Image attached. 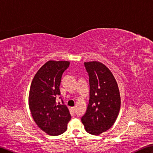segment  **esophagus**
Returning <instances> with one entry per match:
<instances>
[{"mask_svg": "<svg viewBox=\"0 0 153 153\" xmlns=\"http://www.w3.org/2000/svg\"><path fill=\"white\" fill-rule=\"evenodd\" d=\"M71 110H72L73 112H74L75 110H76V107H72V108H71Z\"/></svg>", "mask_w": 153, "mask_h": 153, "instance_id": "1", "label": "esophagus"}]
</instances>
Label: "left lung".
Returning a JSON list of instances; mask_svg holds the SVG:
<instances>
[{"mask_svg": "<svg viewBox=\"0 0 153 153\" xmlns=\"http://www.w3.org/2000/svg\"><path fill=\"white\" fill-rule=\"evenodd\" d=\"M89 77V101L82 122L87 132L99 135L109 129L121 105L118 84L111 71L99 62L84 63Z\"/></svg>", "mask_w": 153, "mask_h": 153, "instance_id": "8db88e82", "label": "left lung"}]
</instances>
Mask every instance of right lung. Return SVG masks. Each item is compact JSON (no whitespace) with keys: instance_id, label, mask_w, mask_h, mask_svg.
I'll list each match as a JSON object with an SVG mask.
<instances>
[{"instance_id":"add662e5","label":"right lung","mask_w":153,"mask_h":153,"mask_svg":"<svg viewBox=\"0 0 153 153\" xmlns=\"http://www.w3.org/2000/svg\"><path fill=\"white\" fill-rule=\"evenodd\" d=\"M69 65L68 61H48L38 70L31 84L29 107L31 115L39 128L49 135L63 134L71 119L67 106L56 102L60 95L62 76Z\"/></svg>"}]
</instances>
